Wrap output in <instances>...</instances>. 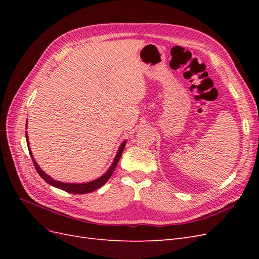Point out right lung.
<instances>
[{
    "mask_svg": "<svg viewBox=\"0 0 259 259\" xmlns=\"http://www.w3.org/2000/svg\"><path fill=\"white\" fill-rule=\"evenodd\" d=\"M26 125H27V124H26ZM26 139H27V145L29 146V139H28L27 132H26ZM125 144H126V140H124V143H122V145L120 146L119 150H117V153H116V155H115V158H114V160H113V162H112V164H111V166L109 167V169L106 171V173H105L103 176H101V177H99V178H97V179H95V180H93V182L85 183V184H68V183H61V182H58V180L53 179V178L50 177L48 174H45L44 171L40 168V166L37 165V163H36V162L34 161V159H33L32 152H31V150H30V147H28V148H29V153H30V155H31V159H32V161H33V164H34L36 171L38 173V175H40V176L45 180L46 183L50 184V185L53 186V187L59 188V189L64 190V191H67V192H70V193L84 194V193H90V192H92V191H94V190L98 189V188H100L101 186H104V185L108 182V179L111 177V175H112V173H113V170H114L115 167H116V164H117V162H119V160H120V158H121V154H122V152H123V150H124Z\"/></svg>",
    "mask_w": 259,
    "mask_h": 259,
    "instance_id": "right-lung-1",
    "label": "right lung"
}]
</instances>
